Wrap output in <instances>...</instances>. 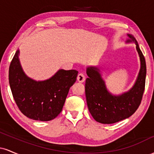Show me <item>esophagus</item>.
Masks as SVG:
<instances>
[{"instance_id":"34e87169","label":"esophagus","mask_w":154,"mask_h":154,"mask_svg":"<svg viewBox=\"0 0 154 154\" xmlns=\"http://www.w3.org/2000/svg\"><path fill=\"white\" fill-rule=\"evenodd\" d=\"M85 80V76L84 74L79 73L77 76V81L79 82H83Z\"/></svg>"}]
</instances>
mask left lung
I'll return each mask as SVG.
<instances>
[{"label":"left lung","mask_w":154,"mask_h":154,"mask_svg":"<svg viewBox=\"0 0 154 154\" xmlns=\"http://www.w3.org/2000/svg\"><path fill=\"white\" fill-rule=\"evenodd\" d=\"M126 43H134L138 53L140 69L135 84L130 91L118 95L107 90L99 69L88 66L86 73L85 95L88 110L95 121L102 124H113L127 119L135 112L141 103L146 77V60L136 39L128 34Z\"/></svg>","instance_id":"8db88e82"}]
</instances>
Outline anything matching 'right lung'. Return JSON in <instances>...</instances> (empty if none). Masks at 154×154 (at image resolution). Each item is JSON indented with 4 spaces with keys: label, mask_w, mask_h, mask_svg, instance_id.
<instances>
[{
    "label": "right lung",
    "mask_w": 154,
    "mask_h": 154,
    "mask_svg": "<svg viewBox=\"0 0 154 154\" xmlns=\"http://www.w3.org/2000/svg\"><path fill=\"white\" fill-rule=\"evenodd\" d=\"M19 51L11 62L8 80L17 106L24 115L38 121H50L62 111L69 88L76 82L77 70L59 69L50 79L35 81L25 75L19 59Z\"/></svg>",
    "instance_id": "add662e5"
}]
</instances>
